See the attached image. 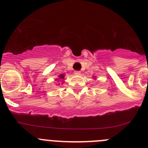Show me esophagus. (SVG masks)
Returning <instances> with one entry per match:
<instances>
[{"instance_id": "1", "label": "esophagus", "mask_w": 148, "mask_h": 148, "mask_svg": "<svg viewBox=\"0 0 148 148\" xmlns=\"http://www.w3.org/2000/svg\"><path fill=\"white\" fill-rule=\"evenodd\" d=\"M74 74H75V75H79V74H81V72H80L79 71H74Z\"/></svg>"}]
</instances>
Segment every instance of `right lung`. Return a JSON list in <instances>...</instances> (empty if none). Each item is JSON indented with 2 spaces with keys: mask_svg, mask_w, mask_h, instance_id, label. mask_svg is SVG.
Segmentation results:
<instances>
[{
  "mask_svg": "<svg viewBox=\"0 0 148 148\" xmlns=\"http://www.w3.org/2000/svg\"><path fill=\"white\" fill-rule=\"evenodd\" d=\"M59 79H64V74H60V75L59 76ZM59 79H56V81H57V80H59Z\"/></svg>",
  "mask_w": 148,
  "mask_h": 148,
  "instance_id": "1",
  "label": "right lung"
}]
</instances>
